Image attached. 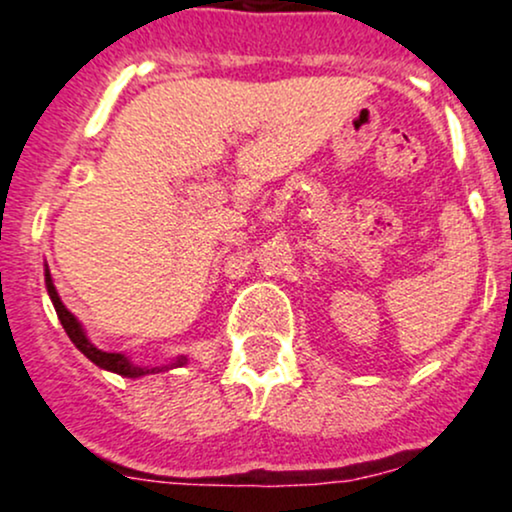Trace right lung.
Masks as SVG:
<instances>
[{"mask_svg": "<svg viewBox=\"0 0 512 512\" xmlns=\"http://www.w3.org/2000/svg\"><path fill=\"white\" fill-rule=\"evenodd\" d=\"M45 286H48V296H50L52 305H55V313H57V317H60V322H62L64 332H67V337L72 339V344L76 346V349H79L81 354L88 358V361L96 363L98 368L110 370V373L122 375V378H142V375L161 373V370H170V368H180V366H185V363H187L185 356H178L175 361L163 363V366H139V363H134L132 358L125 356V354H115V351L98 349V346L93 344L91 339H88L84 325H81V322L76 320V315L69 313L67 305L62 303L60 293H57L55 284H52L48 264H45Z\"/></svg>", "mask_w": 512, "mask_h": 512, "instance_id": "right-lung-1", "label": "right lung"}]
</instances>
